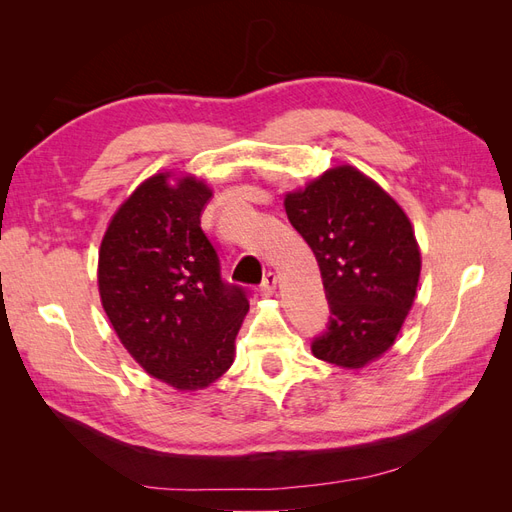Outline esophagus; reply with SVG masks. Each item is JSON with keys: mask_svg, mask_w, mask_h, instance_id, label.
<instances>
[{"mask_svg": "<svg viewBox=\"0 0 512 512\" xmlns=\"http://www.w3.org/2000/svg\"><path fill=\"white\" fill-rule=\"evenodd\" d=\"M275 288H277V275H275L273 271H269L265 277H262L260 292L267 297V294H273V292H275Z\"/></svg>", "mask_w": 512, "mask_h": 512, "instance_id": "1", "label": "esophagus"}]
</instances>
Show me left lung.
I'll return each instance as SVG.
<instances>
[{
    "mask_svg": "<svg viewBox=\"0 0 512 512\" xmlns=\"http://www.w3.org/2000/svg\"><path fill=\"white\" fill-rule=\"evenodd\" d=\"M292 228L312 247L329 301L318 359L359 369L389 350L421 275V252L406 213L352 166L327 170L284 200Z\"/></svg>",
    "mask_w": 512,
    "mask_h": 512,
    "instance_id": "obj_1",
    "label": "left lung"
}]
</instances>
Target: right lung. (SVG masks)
I'll use <instances>...</instances> for the list:
<instances>
[{
    "label": "right lung",
    "instance_id": "obj_1",
    "mask_svg": "<svg viewBox=\"0 0 512 512\" xmlns=\"http://www.w3.org/2000/svg\"><path fill=\"white\" fill-rule=\"evenodd\" d=\"M156 175L119 207L100 245L98 286L121 344L147 374L179 391L205 389L232 365L250 309L243 286L222 280L200 228L203 181Z\"/></svg>",
    "mask_w": 512,
    "mask_h": 512
}]
</instances>
